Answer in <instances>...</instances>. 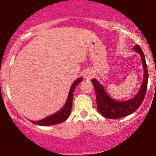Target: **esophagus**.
Returning <instances> with one entry per match:
<instances>
[{
	"instance_id": "obj_1",
	"label": "esophagus",
	"mask_w": 156,
	"mask_h": 156,
	"mask_svg": "<svg viewBox=\"0 0 156 156\" xmlns=\"http://www.w3.org/2000/svg\"><path fill=\"white\" fill-rule=\"evenodd\" d=\"M94 76V73H93L92 70L91 69H86L83 73V77L86 79H91Z\"/></svg>"
}]
</instances>
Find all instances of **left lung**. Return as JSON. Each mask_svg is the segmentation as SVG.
I'll use <instances>...</instances> for the list:
<instances>
[{"mask_svg": "<svg viewBox=\"0 0 156 156\" xmlns=\"http://www.w3.org/2000/svg\"><path fill=\"white\" fill-rule=\"evenodd\" d=\"M133 50L136 53L140 55L142 63L143 69H144V76L141 85L139 92L133 98L124 101H119L114 99L111 97L103 86L95 78L91 80L94 87L96 94L97 109L102 116L108 119H118L126 117L133 114L139 108L142 103L144 98L145 97L147 88L148 80V70L147 69L145 57L141 48L138 44H136L133 48Z\"/></svg>", "mask_w": 156, "mask_h": 156, "instance_id": "8db88e82", "label": "left lung"}]
</instances>
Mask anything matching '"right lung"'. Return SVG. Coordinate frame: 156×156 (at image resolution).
<instances>
[{"label":"right lung","instance_id":"1","mask_svg":"<svg viewBox=\"0 0 156 156\" xmlns=\"http://www.w3.org/2000/svg\"><path fill=\"white\" fill-rule=\"evenodd\" d=\"M82 79H83V78L80 77V78H78V79H76L73 82V83L70 87V89H69L65 104L64 105V106L58 112H55L53 114L48 116V117H46L44 119H41V120L30 121L33 122L34 124L40 125V126H48V125H57L65 121L69 117V116L70 115L71 110H72V103L74 89L76 87V86L81 81Z\"/></svg>","mask_w":156,"mask_h":156}]
</instances>
